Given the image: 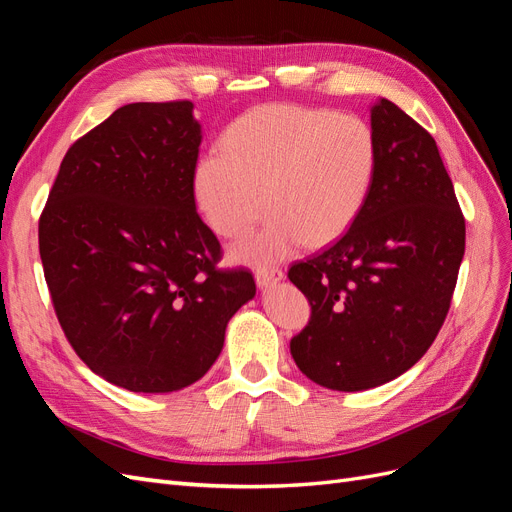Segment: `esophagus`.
Returning <instances> with one entry per match:
<instances>
[{
  "mask_svg": "<svg viewBox=\"0 0 512 512\" xmlns=\"http://www.w3.org/2000/svg\"><path fill=\"white\" fill-rule=\"evenodd\" d=\"M282 280H284V271L282 269H258L256 271V284L262 290H267V288H271L273 284L282 282Z\"/></svg>",
  "mask_w": 512,
  "mask_h": 512,
  "instance_id": "34e87169",
  "label": "esophagus"
}]
</instances>
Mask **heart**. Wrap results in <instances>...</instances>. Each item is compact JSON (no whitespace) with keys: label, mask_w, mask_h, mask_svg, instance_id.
Returning <instances> with one entry per match:
<instances>
[{"label":"heart","mask_w":512,"mask_h":512,"mask_svg":"<svg viewBox=\"0 0 512 512\" xmlns=\"http://www.w3.org/2000/svg\"><path fill=\"white\" fill-rule=\"evenodd\" d=\"M222 153L194 166V203L205 224L235 239L267 207L273 222L232 245L243 265H269L305 243L342 239L359 218L378 170V143L367 123L324 108L265 104L230 123Z\"/></svg>","instance_id":"1"}]
</instances>
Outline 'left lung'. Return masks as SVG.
<instances>
[{"mask_svg": "<svg viewBox=\"0 0 512 512\" xmlns=\"http://www.w3.org/2000/svg\"><path fill=\"white\" fill-rule=\"evenodd\" d=\"M371 132L378 170L361 215L288 271L312 305L292 359L344 393L395 380L429 350L466 252V222L431 134L386 98L371 106Z\"/></svg>", "mask_w": 512, "mask_h": 512, "instance_id": "1", "label": "left lung"}]
</instances>
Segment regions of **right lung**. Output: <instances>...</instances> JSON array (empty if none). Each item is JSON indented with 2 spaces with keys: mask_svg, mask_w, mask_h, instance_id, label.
Segmentation results:
<instances>
[{
  "mask_svg": "<svg viewBox=\"0 0 512 512\" xmlns=\"http://www.w3.org/2000/svg\"><path fill=\"white\" fill-rule=\"evenodd\" d=\"M192 102L117 108L76 141L40 218L55 314L83 363L134 393H173L218 359L228 320L254 299L250 271H218L192 175Z\"/></svg>",
  "mask_w": 512,
  "mask_h": 512,
  "instance_id": "1",
  "label": "right lung"
}]
</instances>
